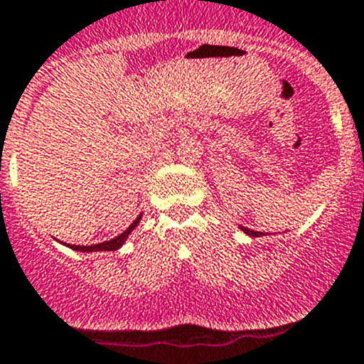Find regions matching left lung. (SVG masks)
<instances>
[{
	"mask_svg": "<svg viewBox=\"0 0 364 364\" xmlns=\"http://www.w3.org/2000/svg\"><path fill=\"white\" fill-rule=\"evenodd\" d=\"M244 232L247 233V235H251V237H259V235H262V233L260 232H255V230H250V228H242Z\"/></svg>",
	"mask_w": 364,
	"mask_h": 364,
	"instance_id": "obj_1",
	"label": "left lung"
}]
</instances>
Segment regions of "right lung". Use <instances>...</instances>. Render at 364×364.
I'll return each instance as SVG.
<instances>
[{"instance_id": "right-lung-1", "label": "right lung", "mask_w": 364, "mask_h": 364, "mask_svg": "<svg viewBox=\"0 0 364 364\" xmlns=\"http://www.w3.org/2000/svg\"><path fill=\"white\" fill-rule=\"evenodd\" d=\"M140 219L141 217H136L134 223H132L124 233H120L118 237H114V239L105 240V242H100V244H93V246H75L73 244V246H70V247L71 250H77V251H114V250H118V247L125 242V239H127L129 233L136 228V224L140 223Z\"/></svg>"}]
</instances>
